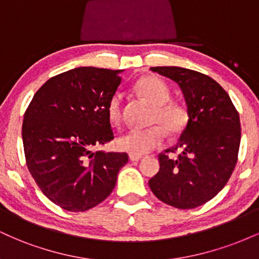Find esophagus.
Segmentation results:
<instances>
[{
	"mask_svg": "<svg viewBox=\"0 0 259 259\" xmlns=\"http://www.w3.org/2000/svg\"><path fill=\"white\" fill-rule=\"evenodd\" d=\"M129 158L130 160H133V162H138V160H140L142 158L141 154H135V153H130L129 154Z\"/></svg>",
	"mask_w": 259,
	"mask_h": 259,
	"instance_id": "esophagus-1",
	"label": "esophagus"
}]
</instances>
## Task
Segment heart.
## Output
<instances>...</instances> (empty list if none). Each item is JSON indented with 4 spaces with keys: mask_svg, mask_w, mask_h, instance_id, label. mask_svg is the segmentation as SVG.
<instances>
[{
    "mask_svg": "<svg viewBox=\"0 0 259 259\" xmlns=\"http://www.w3.org/2000/svg\"><path fill=\"white\" fill-rule=\"evenodd\" d=\"M136 89L151 105L154 106L152 123H156L157 125L147 129H130L117 140V146L125 152L144 154L162 145L165 132L170 135L183 132L189 121V114L185 107L179 103L169 102L171 97L170 89L163 80L156 76L141 79L136 85ZM107 117L112 125H120L123 114L119 92H115L109 99L107 105Z\"/></svg>",
    "mask_w": 259,
    "mask_h": 259,
    "instance_id": "b5f03b06",
    "label": "heart"
}]
</instances>
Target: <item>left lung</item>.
<instances>
[{"instance_id": "8db88e82", "label": "left lung", "mask_w": 259, "mask_h": 259, "mask_svg": "<svg viewBox=\"0 0 259 259\" xmlns=\"http://www.w3.org/2000/svg\"><path fill=\"white\" fill-rule=\"evenodd\" d=\"M171 79L185 97L189 121L174 147L159 153V171L148 181L158 200L191 209L212 200L227 185L239 154V112L227 91L208 75L180 67H152ZM179 152L177 160L167 153Z\"/></svg>"}]
</instances>
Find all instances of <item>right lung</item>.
<instances>
[{
	"label": "right lung",
	"mask_w": 259,
	"mask_h": 259,
	"mask_svg": "<svg viewBox=\"0 0 259 259\" xmlns=\"http://www.w3.org/2000/svg\"><path fill=\"white\" fill-rule=\"evenodd\" d=\"M123 70L79 67L52 76L26 108L22 138L26 165L49 200L69 212H84L114 189L125 152H94L114 139L108 101Z\"/></svg>",
	"instance_id": "1"
}]
</instances>
